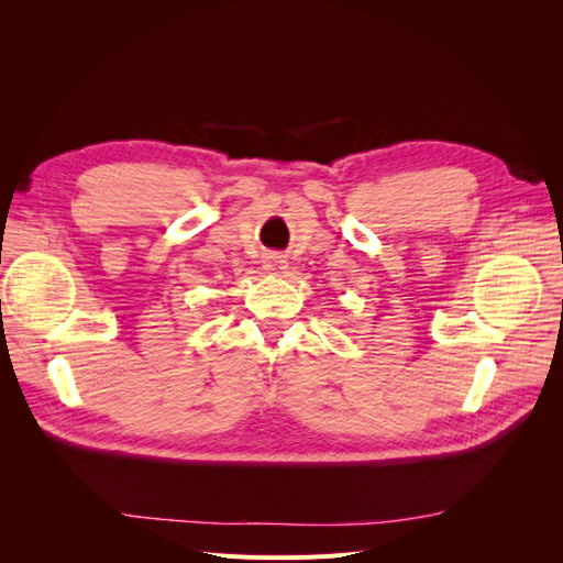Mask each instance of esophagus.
Instances as JSON below:
<instances>
[{
    "label": "esophagus",
    "instance_id": "34e87169",
    "mask_svg": "<svg viewBox=\"0 0 563 563\" xmlns=\"http://www.w3.org/2000/svg\"><path fill=\"white\" fill-rule=\"evenodd\" d=\"M265 269H267V272H272V275L282 277V275H286L288 263L284 261V255H279V253H272V255H267V261H265Z\"/></svg>",
    "mask_w": 563,
    "mask_h": 563
}]
</instances>
